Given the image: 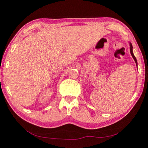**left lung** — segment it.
<instances>
[{
	"label": "left lung",
	"mask_w": 148,
	"mask_h": 148,
	"mask_svg": "<svg viewBox=\"0 0 148 148\" xmlns=\"http://www.w3.org/2000/svg\"><path fill=\"white\" fill-rule=\"evenodd\" d=\"M130 53H131V55H132V57H133V59H134V61H135V63H137V62H136V57H134V55L133 52H132V44H130Z\"/></svg>",
	"instance_id": "left-lung-1"
}]
</instances>
